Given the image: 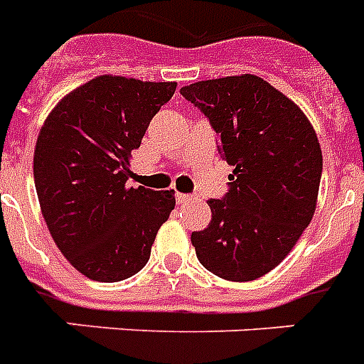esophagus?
I'll use <instances>...</instances> for the list:
<instances>
[{"mask_svg": "<svg viewBox=\"0 0 364 364\" xmlns=\"http://www.w3.org/2000/svg\"><path fill=\"white\" fill-rule=\"evenodd\" d=\"M176 198H177V202H179V204H187V202H193V200H194L191 194H183V193H177Z\"/></svg>", "mask_w": 364, "mask_h": 364, "instance_id": "obj_1", "label": "esophagus"}]
</instances>
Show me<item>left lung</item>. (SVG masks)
<instances>
[{
  "label": "left lung",
  "mask_w": 364,
  "mask_h": 364,
  "mask_svg": "<svg viewBox=\"0 0 364 364\" xmlns=\"http://www.w3.org/2000/svg\"><path fill=\"white\" fill-rule=\"evenodd\" d=\"M215 130L219 153L234 166L228 193L211 198V223L193 232L200 264L228 282L274 270L310 225L323 154L299 105L257 75L181 88Z\"/></svg>",
  "instance_id": "obj_1"
}]
</instances>
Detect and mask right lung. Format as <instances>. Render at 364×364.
Listing matches in <instances>:
<instances>
[{
    "instance_id": "right-lung-1",
    "label": "right lung",
    "mask_w": 364,
    "mask_h": 364,
    "mask_svg": "<svg viewBox=\"0 0 364 364\" xmlns=\"http://www.w3.org/2000/svg\"><path fill=\"white\" fill-rule=\"evenodd\" d=\"M177 82L100 75L60 100L43 122L33 179L48 232L94 282H122L147 264L173 191L126 187L132 151Z\"/></svg>"
}]
</instances>
